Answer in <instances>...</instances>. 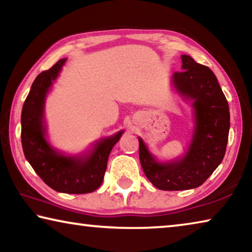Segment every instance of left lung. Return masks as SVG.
<instances>
[{
    "instance_id": "1",
    "label": "left lung",
    "mask_w": 252,
    "mask_h": 252,
    "mask_svg": "<svg viewBox=\"0 0 252 252\" xmlns=\"http://www.w3.org/2000/svg\"><path fill=\"white\" fill-rule=\"evenodd\" d=\"M181 61L182 72L171 75L170 85L192 108L193 130L189 146L182 156L160 161L138 136L144 174L156 188L165 191L201 186L222 161L230 129L229 105L215 73L189 55L182 54Z\"/></svg>"
}]
</instances>
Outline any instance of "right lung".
<instances>
[{
  "instance_id": "right-lung-1",
  "label": "right lung",
  "mask_w": 252,
  "mask_h": 252,
  "mask_svg": "<svg viewBox=\"0 0 252 252\" xmlns=\"http://www.w3.org/2000/svg\"><path fill=\"white\" fill-rule=\"evenodd\" d=\"M66 60H59L32 83L21 114L22 148L34 171L53 190L62 193H90L103 181L110 152L125 130L95 140L87 150L76 155L60 151L51 144L44 116L45 101Z\"/></svg>"
}]
</instances>
